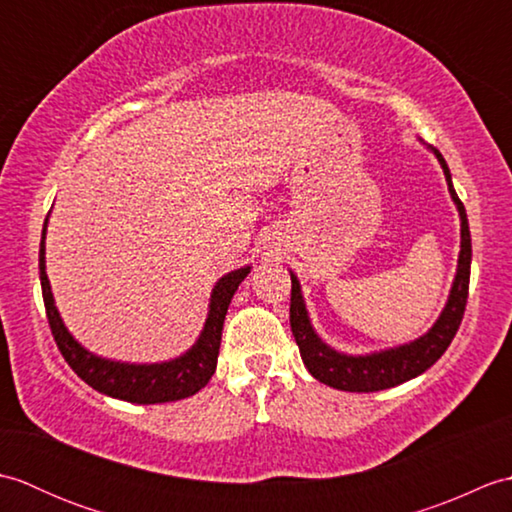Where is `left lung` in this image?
Here are the masks:
<instances>
[{
    "label": "left lung",
    "instance_id": "1",
    "mask_svg": "<svg viewBox=\"0 0 512 512\" xmlns=\"http://www.w3.org/2000/svg\"><path fill=\"white\" fill-rule=\"evenodd\" d=\"M427 149L438 158L440 167L444 171V178H447L451 200L460 215V255H458V268H455L453 284L449 290V299L444 303L436 323H433L422 336H418V339L396 345V347H387V350L369 352V354H345L325 343L317 334V330L312 328L306 299H303V292H301V284L297 275L290 270V279H292L290 328H292V334H295V341L299 345V352H301L303 363L308 367V372L323 385L341 389V391H380V389L396 387L400 383H407V380L427 372V369L436 363L444 352H447L455 332L460 328L464 308H466V297H469V279H471L469 220H466L464 204L460 202L458 193L453 189L447 160L442 158V154L436 147L427 145Z\"/></svg>",
    "mask_w": 512,
    "mask_h": 512
}]
</instances>
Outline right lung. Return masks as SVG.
Returning a JSON list of instances; mask_svg holds the SVG:
<instances>
[{
	"label": "right lung",
	"mask_w": 512,
	"mask_h": 512,
	"mask_svg": "<svg viewBox=\"0 0 512 512\" xmlns=\"http://www.w3.org/2000/svg\"><path fill=\"white\" fill-rule=\"evenodd\" d=\"M46 231L48 217L43 222L39 246V279L43 303H46V314L54 341H57L59 352L63 354L65 363L74 369L76 376L105 396L136 402V405H158V402L189 398L209 383L217 367L226 310L231 306L237 286L248 277L253 266H242L217 279V284L211 290L209 314H206L204 328L198 341L187 352L162 363H121L90 352L65 328L46 275Z\"/></svg>",
	"instance_id": "add662e5"
}]
</instances>
